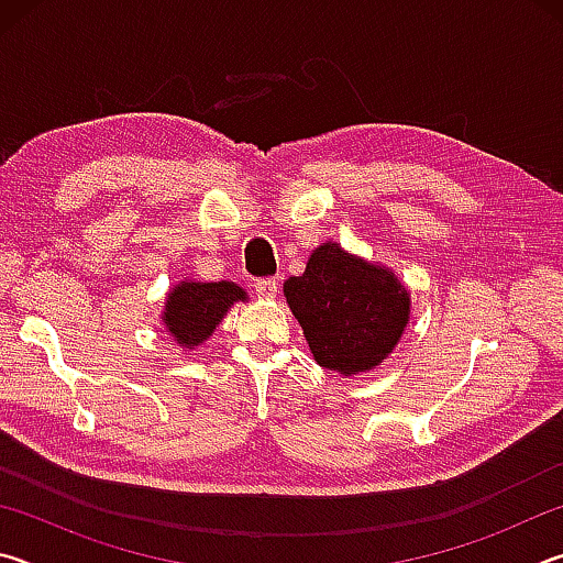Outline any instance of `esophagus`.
Returning <instances> with one entry per match:
<instances>
[{"label": "esophagus", "instance_id": "1", "mask_svg": "<svg viewBox=\"0 0 563 563\" xmlns=\"http://www.w3.org/2000/svg\"><path fill=\"white\" fill-rule=\"evenodd\" d=\"M255 295H258V298H263V300H273L275 295H278V280L275 278H263V280H255Z\"/></svg>", "mask_w": 563, "mask_h": 563}]
</instances>
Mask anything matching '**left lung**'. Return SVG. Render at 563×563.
Here are the masks:
<instances>
[{
  "instance_id": "8db88e82",
  "label": "left lung",
  "mask_w": 563,
  "mask_h": 563,
  "mask_svg": "<svg viewBox=\"0 0 563 563\" xmlns=\"http://www.w3.org/2000/svg\"><path fill=\"white\" fill-rule=\"evenodd\" d=\"M283 292L318 365L345 377L379 365L409 320V292L397 275L330 241Z\"/></svg>"
}]
</instances>
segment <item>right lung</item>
<instances>
[{"label": "right lung", "mask_w": 563, "mask_h": 563, "mask_svg": "<svg viewBox=\"0 0 563 563\" xmlns=\"http://www.w3.org/2000/svg\"><path fill=\"white\" fill-rule=\"evenodd\" d=\"M247 300L235 283H178L166 298L164 325L180 347L194 350L213 335L231 305Z\"/></svg>", "instance_id": "1"}]
</instances>
